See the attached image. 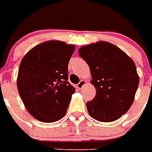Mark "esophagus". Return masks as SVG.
I'll return each mask as SVG.
<instances>
[{"instance_id":"esophagus-1","label":"esophagus","mask_w":152,"mask_h":152,"mask_svg":"<svg viewBox=\"0 0 152 152\" xmlns=\"http://www.w3.org/2000/svg\"><path fill=\"white\" fill-rule=\"evenodd\" d=\"M86 82L85 81V80H81V81L80 82V83H79L77 84V87H78V89H81L82 88H83V87L84 86L86 85Z\"/></svg>"}]
</instances>
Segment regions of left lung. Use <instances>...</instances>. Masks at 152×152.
I'll list each match as a JSON object with an SVG mask.
<instances>
[{"label": "left lung", "mask_w": 152, "mask_h": 152, "mask_svg": "<svg viewBox=\"0 0 152 152\" xmlns=\"http://www.w3.org/2000/svg\"><path fill=\"white\" fill-rule=\"evenodd\" d=\"M79 54L89 65L96 90L95 98L86 103L89 115L102 122L121 118L132 105L139 83L133 60L105 41L82 47Z\"/></svg>", "instance_id": "8db88e82"}]
</instances>
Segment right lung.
I'll return each instance as SVG.
<instances>
[{
  "label": "right lung",
  "instance_id": "1",
  "mask_svg": "<svg viewBox=\"0 0 152 152\" xmlns=\"http://www.w3.org/2000/svg\"><path fill=\"white\" fill-rule=\"evenodd\" d=\"M75 48L49 40L35 46L21 60L18 92L28 113L40 122H56L66 113L75 92L68 82V64Z\"/></svg>",
  "mask_w": 152,
  "mask_h": 152
}]
</instances>
